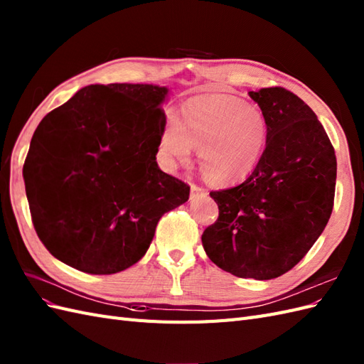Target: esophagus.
Here are the masks:
<instances>
[{
  "mask_svg": "<svg viewBox=\"0 0 364 364\" xmlns=\"http://www.w3.org/2000/svg\"><path fill=\"white\" fill-rule=\"evenodd\" d=\"M206 194V190L205 188H202V186H199V185H191V199H194V198H198V196H205Z\"/></svg>",
  "mask_w": 364,
  "mask_h": 364,
  "instance_id": "1",
  "label": "esophagus"
}]
</instances>
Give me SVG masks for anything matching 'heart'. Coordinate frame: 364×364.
<instances>
[{"label": "heart", "instance_id": "obj_1", "mask_svg": "<svg viewBox=\"0 0 364 364\" xmlns=\"http://www.w3.org/2000/svg\"><path fill=\"white\" fill-rule=\"evenodd\" d=\"M267 144L268 121L257 105L228 93H205L185 101L166 121L159 150L168 164L186 166L198 149L203 178L227 186L257 168Z\"/></svg>", "mask_w": 364, "mask_h": 364}]
</instances>
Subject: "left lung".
Masks as SVG:
<instances>
[{
  "label": "left lung",
  "instance_id": "1",
  "mask_svg": "<svg viewBox=\"0 0 364 364\" xmlns=\"http://www.w3.org/2000/svg\"><path fill=\"white\" fill-rule=\"evenodd\" d=\"M250 96L267 116V150L247 181L210 193L219 218L202 243L220 269L269 280L296 267L325 230L337 159L316 113L297 95L268 87Z\"/></svg>",
  "mask_w": 364,
  "mask_h": 364
}]
</instances>
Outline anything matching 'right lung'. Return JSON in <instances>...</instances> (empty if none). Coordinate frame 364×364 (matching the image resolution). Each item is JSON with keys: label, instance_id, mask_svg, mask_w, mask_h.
Masks as SVG:
<instances>
[{"label": "right lung", "instance_id": "1", "mask_svg": "<svg viewBox=\"0 0 364 364\" xmlns=\"http://www.w3.org/2000/svg\"><path fill=\"white\" fill-rule=\"evenodd\" d=\"M166 93L88 85L39 122L23 174L35 231L53 257L87 274L124 271L144 257L162 215L188 200L190 186L156 162Z\"/></svg>", "mask_w": 364, "mask_h": 364}]
</instances>
